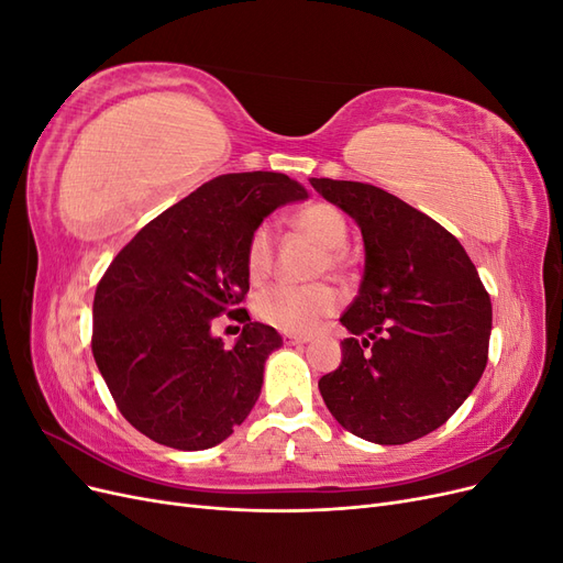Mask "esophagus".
<instances>
[{
    "mask_svg": "<svg viewBox=\"0 0 563 563\" xmlns=\"http://www.w3.org/2000/svg\"><path fill=\"white\" fill-rule=\"evenodd\" d=\"M284 343L286 345H308L310 338H302V335H284Z\"/></svg>",
    "mask_w": 563,
    "mask_h": 563,
    "instance_id": "esophagus-1",
    "label": "esophagus"
}]
</instances>
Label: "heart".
<instances>
[{
  "instance_id": "1",
  "label": "heart",
  "mask_w": 563,
  "mask_h": 563,
  "mask_svg": "<svg viewBox=\"0 0 563 563\" xmlns=\"http://www.w3.org/2000/svg\"><path fill=\"white\" fill-rule=\"evenodd\" d=\"M296 225L323 249L321 269L340 272L345 265L343 249L347 244V223L338 207L317 201L296 216ZM275 265V230L261 223L249 234L246 242V272L251 282L265 279ZM338 308V296L327 284L291 286L277 284L261 291L253 300V312L261 321L284 333L310 335Z\"/></svg>"
}]
</instances>
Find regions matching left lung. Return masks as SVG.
Segmentation results:
<instances>
[{"label":"left lung","instance_id":"obj_1","mask_svg":"<svg viewBox=\"0 0 563 563\" xmlns=\"http://www.w3.org/2000/svg\"><path fill=\"white\" fill-rule=\"evenodd\" d=\"M364 236V277L340 323L343 362L319 380L343 428L397 446L441 428L488 362L490 298L437 220L376 185L310 178Z\"/></svg>","mask_w":563,"mask_h":563}]
</instances>
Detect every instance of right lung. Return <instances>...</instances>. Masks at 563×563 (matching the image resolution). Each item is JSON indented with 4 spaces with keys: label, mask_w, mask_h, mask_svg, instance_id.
Listing matches in <instances>:
<instances>
[{
    "label": "right lung",
    "mask_w": 563,
    "mask_h": 563,
    "mask_svg": "<svg viewBox=\"0 0 563 563\" xmlns=\"http://www.w3.org/2000/svg\"><path fill=\"white\" fill-rule=\"evenodd\" d=\"M308 190L284 174L203 183L117 253L93 298L91 350L122 416L157 444L203 451L228 439L261 397L282 335L240 308L249 234ZM245 323L228 351L216 316Z\"/></svg>",
    "instance_id": "right-lung-1"
}]
</instances>
